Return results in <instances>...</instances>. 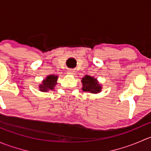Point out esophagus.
Instances as JSON below:
<instances>
[{"label": "esophagus", "mask_w": 151, "mask_h": 151, "mask_svg": "<svg viewBox=\"0 0 151 151\" xmlns=\"http://www.w3.org/2000/svg\"><path fill=\"white\" fill-rule=\"evenodd\" d=\"M68 74H71V75H74V74H75V72H74V71H73V70L69 69L68 71Z\"/></svg>", "instance_id": "obj_1"}]
</instances>
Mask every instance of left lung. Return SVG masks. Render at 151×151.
<instances>
[{"instance_id":"1","label":"left lung","mask_w":151,"mask_h":151,"mask_svg":"<svg viewBox=\"0 0 151 151\" xmlns=\"http://www.w3.org/2000/svg\"><path fill=\"white\" fill-rule=\"evenodd\" d=\"M82 83H83V91L85 92L97 93L101 91V85L99 84L96 79H94L91 76L86 75L85 77H83L82 79Z\"/></svg>"}]
</instances>
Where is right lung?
<instances>
[{
	"label": "right lung",
	"mask_w": 151,
	"mask_h": 151,
	"mask_svg": "<svg viewBox=\"0 0 151 151\" xmlns=\"http://www.w3.org/2000/svg\"><path fill=\"white\" fill-rule=\"evenodd\" d=\"M57 80L58 76L55 75H50L42 82V85L39 86L41 91L43 92H47V91H50V90L54 89V87L57 84Z\"/></svg>",
	"instance_id": "obj_1"
}]
</instances>
